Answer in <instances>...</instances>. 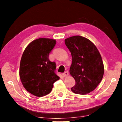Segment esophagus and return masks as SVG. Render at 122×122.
Instances as JSON below:
<instances>
[{"instance_id":"1","label":"esophagus","mask_w":122,"mask_h":122,"mask_svg":"<svg viewBox=\"0 0 122 122\" xmlns=\"http://www.w3.org/2000/svg\"><path fill=\"white\" fill-rule=\"evenodd\" d=\"M62 75H63V76H64V77H66V76H67L68 75H69V73H68V71H66V72L63 73Z\"/></svg>"}]
</instances>
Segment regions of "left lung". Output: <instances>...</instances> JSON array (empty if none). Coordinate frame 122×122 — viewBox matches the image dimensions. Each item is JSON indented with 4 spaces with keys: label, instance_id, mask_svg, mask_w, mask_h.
<instances>
[{
    "label": "left lung",
    "instance_id": "1",
    "mask_svg": "<svg viewBox=\"0 0 122 122\" xmlns=\"http://www.w3.org/2000/svg\"><path fill=\"white\" fill-rule=\"evenodd\" d=\"M65 44L72 57L70 74L76 81L71 91L78 94L89 93L101 83L104 74L101 54L90 40L81 36L66 38Z\"/></svg>",
    "mask_w": 122,
    "mask_h": 122
}]
</instances>
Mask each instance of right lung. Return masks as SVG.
Wrapping results in <instances>:
<instances>
[{
    "mask_svg": "<svg viewBox=\"0 0 122 122\" xmlns=\"http://www.w3.org/2000/svg\"><path fill=\"white\" fill-rule=\"evenodd\" d=\"M56 41L41 38L29 43L23 53L19 76L25 89L36 97L49 94L53 83L59 79L55 73L56 64L49 61V54Z\"/></svg>",
    "mask_w": 122,
    "mask_h": 122,
    "instance_id": "obj_1",
    "label": "right lung"
}]
</instances>
